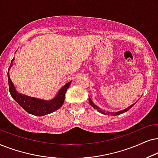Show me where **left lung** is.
I'll use <instances>...</instances> for the list:
<instances>
[{"mask_svg": "<svg viewBox=\"0 0 158 158\" xmlns=\"http://www.w3.org/2000/svg\"><path fill=\"white\" fill-rule=\"evenodd\" d=\"M89 104L91 105V106L93 107V108H94V109H97V110L98 111V112H100V113H102V114H107V115H109V114H111V115H120V114H122V113H126V112H127L128 110H129L130 108H131L132 107H133L134 105H135V103H134V104H132L131 106H130L129 107H128L127 108H126V109H124V110H120V111H118V112H115V113H109V112H108V113H106L105 112L104 110H102V109H100V108H99V107H98L96 106V105H94L93 102H92V100H91V98H90V97H89Z\"/></svg>", "mask_w": 158, "mask_h": 158, "instance_id": "obj_1", "label": "left lung"}]
</instances>
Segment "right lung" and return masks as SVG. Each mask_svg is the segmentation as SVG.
I'll return each instance as SVG.
<instances>
[{
    "mask_svg": "<svg viewBox=\"0 0 158 158\" xmlns=\"http://www.w3.org/2000/svg\"><path fill=\"white\" fill-rule=\"evenodd\" d=\"M14 60V58H13L10 62V65L8 71V87H9V92L12 98L27 113H30L31 115H37V116H43V115L50 114V113L58 110L64 104L65 94H66L67 89L70 86L71 81L66 84L58 91L56 96L50 100H41V99L31 98V97L20 94L16 90L15 87L13 85L12 81L10 80L9 76V70L13 66L12 63Z\"/></svg>",
    "mask_w": 158,
    "mask_h": 158,
    "instance_id": "1",
    "label": "right lung"
}]
</instances>
